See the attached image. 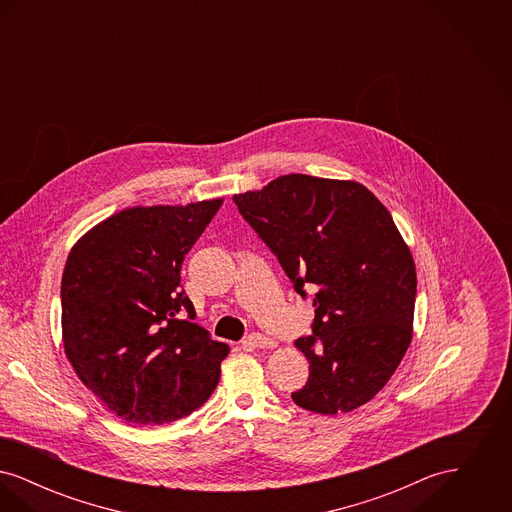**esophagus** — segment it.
Here are the masks:
<instances>
[{"mask_svg": "<svg viewBox=\"0 0 512 512\" xmlns=\"http://www.w3.org/2000/svg\"><path fill=\"white\" fill-rule=\"evenodd\" d=\"M245 347H261V349H267V347H274L276 341L270 340L267 336L259 334V332H253L249 334L244 340Z\"/></svg>", "mask_w": 512, "mask_h": 512, "instance_id": "34e87169", "label": "esophagus"}]
</instances>
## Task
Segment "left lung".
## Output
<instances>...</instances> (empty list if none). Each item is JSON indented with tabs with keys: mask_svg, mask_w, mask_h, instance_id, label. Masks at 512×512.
I'll list each match as a JSON object with an SVG mask.
<instances>
[{
	"mask_svg": "<svg viewBox=\"0 0 512 512\" xmlns=\"http://www.w3.org/2000/svg\"><path fill=\"white\" fill-rule=\"evenodd\" d=\"M234 203L315 307L313 334L295 341L309 380L293 401L320 414L365 405L413 338V255L390 211L363 184L307 174L280 176Z\"/></svg>",
	"mask_w": 512,
	"mask_h": 512,
	"instance_id": "obj_1",
	"label": "left lung"
}]
</instances>
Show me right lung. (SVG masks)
<instances>
[{"label":"right lung","mask_w":512,"mask_h":512,"mask_svg":"<svg viewBox=\"0 0 512 512\" xmlns=\"http://www.w3.org/2000/svg\"><path fill=\"white\" fill-rule=\"evenodd\" d=\"M222 199L134 207L69 253L61 280L65 353L99 401L130 424H165L217 388L228 345L194 322L180 268Z\"/></svg>","instance_id":"obj_1"}]
</instances>
